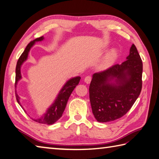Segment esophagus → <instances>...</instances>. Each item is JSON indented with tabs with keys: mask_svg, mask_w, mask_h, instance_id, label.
I'll return each mask as SVG.
<instances>
[{
	"mask_svg": "<svg viewBox=\"0 0 159 159\" xmlns=\"http://www.w3.org/2000/svg\"><path fill=\"white\" fill-rule=\"evenodd\" d=\"M91 77L90 76H86L85 78H84V82H85V83L86 84H90V82H91Z\"/></svg>",
	"mask_w": 159,
	"mask_h": 159,
	"instance_id": "34e87169",
	"label": "esophagus"
}]
</instances>
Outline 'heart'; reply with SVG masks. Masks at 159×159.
Segmentation results:
<instances>
[{"label": "heart", "instance_id": "obj_1", "mask_svg": "<svg viewBox=\"0 0 159 159\" xmlns=\"http://www.w3.org/2000/svg\"><path fill=\"white\" fill-rule=\"evenodd\" d=\"M118 56V52L116 49H111L107 53L98 64V69L105 70L111 67Z\"/></svg>", "mask_w": 159, "mask_h": 159}]
</instances>
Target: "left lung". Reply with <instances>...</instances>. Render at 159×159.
Instances as JSON below:
<instances>
[{"instance_id": "8db88e82", "label": "left lung", "mask_w": 159, "mask_h": 159, "mask_svg": "<svg viewBox=\"0 0 159 159\" xmlns=\"http://www.w3.org/2000/svg\"><path fill=\"white\" fill-rule=\"evenodd\" d=\"M121 64L94 73L89 86L92 111L99 122L115 121L133 106L142 89L143 63L133 44Z\"/></svg>"}]
</instances>
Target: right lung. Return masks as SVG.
<instances>
[{
  "label": "right lung",
  "mask_w": 159,
  "mask_h": 159,
  "mask_svg": "<svg viewBox=\"0 0 159 159\" xmlns=\"http://www.w3.org/2000/svg\"><path fill=\"white\" fill-rule=\"evenodd\" d=\"M43 40H44V37L42 36V37L35 39V40L33 41L30 42V43L28 44L27 47L25 48L24 52L22 53L20 57H19V59L17 61V64H16V83H15L16 86H16V85H17L18 81L22 79L20 68H21L22 64L27 60L28 55H29V53H30L31 48L34 46V44L36 43V42H40V41H43ZM80 79L81 77L80 76H77L68 80L65 83V84L64 85V86L60 90V93H58L57 98L56 99H55L54 102L51 104V106H49V108L47 110V112H45L44 114L41 116V117L35 119H33L34 120L38 123H40V124H47V125H51L54 124L55 122H56L58 119L61 117V115H62L63 112L64 111V109L66 108L68 99H69L70 94L73 92L74 89H75L76 86H77V84H79ZM16 98L18 103L20 105V98H19V96L16 93ZM20 106H22L20 105Z\"/></svg>",
  "instance_id": "right-lung-1"
}]
</instances>
